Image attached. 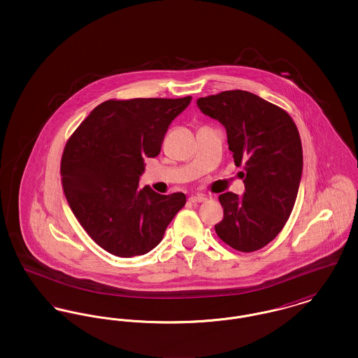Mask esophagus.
<instances>
[{
	"mask_svg": "<svg viewBox=\"0 0 358 358\" xmlns=\"http://www.w3.org/2000/svg\"><path fill=\"white\" fill-rule=\"evenodd\" d=\"M190 203H204L205 200H206V197H205L204 194H194V196H190Z\"/></svg>",
	"mask_w": 358,
	"mask_h": 358,
	"instance_id": "esophagus-1",
	"label": "esophagus"
}]
</instances>
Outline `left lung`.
Wrapping results in <instances>:
<instances>
[{"instance_id":"obj_1","label":"left lung","mask_w":358,"mask_h":358,"mask_svg":"<svg viewBox=\"0 0 358 358\" xmlns=\"http://www.w3.org/2000/svg\"><path fill=\"white\" fill-rule=\"evenodd\" d=\"M197 106L225 127L235 164L244 165L243 196H219L224 217L216 234L241 252L260 250L283 229L296 200L303 169L298 129L285 110L248 91H224Z\"/></svg>"}]
</instances>
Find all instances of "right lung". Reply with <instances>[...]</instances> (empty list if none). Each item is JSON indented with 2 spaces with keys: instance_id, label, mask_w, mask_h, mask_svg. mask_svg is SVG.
Instances as JSON below:
<instances>
[{
  "instance_id": "right-lung-1",
  "label": "right lung",
  "mask_w": 358,
  "mask_h": 358,
  "mask_svg": "<svg viewBox=\"0 0 358 358\" xmlns=\"http://www.w3.org/2000/svg\"><path fill=\"white\" fill-rule=\"evenodd\" d=\"M190 101H107L69 138L62 158L64 194L75 217L104 251L120 257L150 252L187 203L181 192L165 196L138 184L145 158L159 154L171 122Z\"/></svg>"
}]
</instances>
